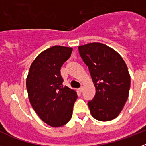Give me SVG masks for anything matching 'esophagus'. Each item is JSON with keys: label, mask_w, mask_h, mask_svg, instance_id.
<instances>
[{"label": "esophagus", "mask_w": 146, "mask_h": 146, "mask_svg": "<svg viewBox=\"0 0 146 146\" xmlns=\"http://www.w3.org/2000/svg\"><path fill=\"white\" fill-rule=\"evenodd\" d=\"M82 90H83V86H81V87L80 88H78V91H79L80 92H82Z\"/></svg>", "instance_id": "esophagus-1"}]
</instances>
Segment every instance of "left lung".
<instances>
[{
	"label": "left lung",
	"mask_w": 146,
	"mask_h": 146,
	"mask_svg": "<svg viewBox=\"0 0 146 146\" xmlns=\"http://www.w3.org/2000/svg\"><path fill=\"white\" fill-rule=\"evenodd\" d=\"M80 55L88 66L96 88L88 105L95 119L109 121L123 110L128 99L130 75L126 63L118 52L98 42L79 46Z\"/></svg>",
	"instance_id": "left-lung-1"
}]
</instances>
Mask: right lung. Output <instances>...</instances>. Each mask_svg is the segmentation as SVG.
<instances>
[{
	"label": "right lung",
	"mask_w": 146,
	"mask_h": 146,
	"mask_svg": "<svg viewBox=\"0 0 146 146\" xmlns=\"http://www.w3.org/2000/svg\"><path fill=\"white\" fill-rule=\"evenodd\" d=\"M72 52V47L58 45L45 50L32 62L26 78L32 108L52 127H60L70 121L77 98L74 90L64 86L60 71Z\"/></svg>",
	"instance_id": "right-lung-1"
}]
</instances>
